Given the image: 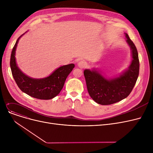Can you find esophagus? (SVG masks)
<instances>
[{
  "instance_id": "obj_1",
  "label": "esophagus",
  "mask_w": 153,
  "mask_h": 153,
  "mask_svg": "<svg viewBox=\"0 0 153 153\" xmlns=\"http://www.w3.org/2000/svg\"><path fill=\"white\" fill-rule=\"evenodd\" d=\"M77 66L80 68H85L87 66V62L85 61H84V60H81L78 62Z\"/></svg>"
}]
</instances>
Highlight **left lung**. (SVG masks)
Returning a JSON list of instances; mask_svg holds the SVG:
<instances>
[{
  "mask_svg": "<svg viewBox=\"0 0 153 153\" xmlns=\"http://www.w3.org/2000/svg\"><path fill=\"white\" fill-rule=\"evenodd\" d=\"M125 34L132 56V61L126 70L113 79L105 78L94 69L84 71L88 92L91 97L100 105H110L127 97L138 77L140 62L138 51L129 36Z\"/></svg>",
  "mask_w": 153,
  "mask_h": 153,
  "instance_id": "obj_1",
  "label": "left lung"
}]
</instances>
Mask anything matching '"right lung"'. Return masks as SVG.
<instances>
[{"label": "right lung", "instance_id": "add662e5", "mask_svg": "<svg viewBox=\"0 0 153 153\" xmlns=\"http://www.w3.org/2000/svg\"><path fill=\"white\" fill-rule=\"evenodd\" d=\"M16 42L11 54L10 65L12 74L20 89L32 97L41 100H50L58 95L64 86L66 79L74 68V64H69L56 69L53 73L45 78H31L20 71L15 59V51L19 39Z\"/></svg>", "mask_w": 153, "mask_h": 153}]
</instances>
